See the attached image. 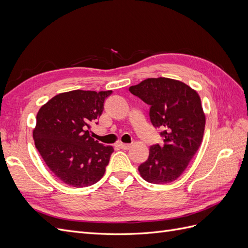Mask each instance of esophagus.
<instances>
[{
    "instance_id": "34e87169",
    "label": "esophagus",
    "mask_w": 248,
    "mask_h": 248,
    "mask_svg": "<svg viewBox=\"0 0 248 248\" xmlns=\"http://www.w3.org/2000/svg\"><path fill=\"white\" fill-rule=\"evenodd\" d=\"M120 148L121 149H123V150H128V149H130V147H131V145H129V144H124V142H120V144L118 145Z\"/></svg>"
}]
</instances>
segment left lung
Here are the masks:
<instances>
[{"mask_svg": "<svg viewBox=\"0 0 248 248\" xmlns=\"http://www.w3.org/2000/svg\"><path fill=\"white\" fill-rule=\"evenodd\" d=\"M129 91L150 106V120L163 138V146L150 148L148 159L139 167L140 176L154 184L175 181L204 136L206 118L199 94L184 82L167 78H147Z\"/></svg>", "mask_w": 248, "mask_h": 248, "instance_id": "1", "label": "left lung"}]
</instances>
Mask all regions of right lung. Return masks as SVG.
<instances>
[{
  "label": "right lung",
  "instance_id": "add662e5",
  "mask_svg": "<svg viewBox=\"0 0 248 248\" xmlns=\"http://www.w3.org/2000/svg\"><path fill=\"white\" fill-rule=\"evenodd\" d=\"M111 91L58 94L41 107L33 131L35 146L48 169L73 187L93 185L103 177L114 148L90 136Z\"/></svg>",
  "mask_w": 248,
  "mask_h": 248
}]
</instances>
